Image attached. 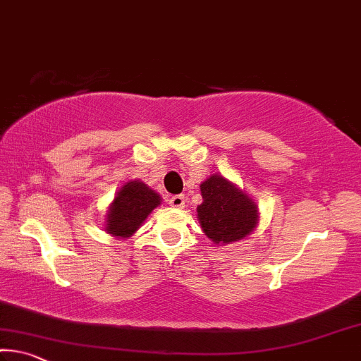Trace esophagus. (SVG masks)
Segmentation results:
<instances>
[{
    "mask_svg": "<svg viewBox=\"0 0 361 361\" xmlns=\"http://www.w3.org/2000/svg\"><path fill=\"white\" fill-rule=\"evenodd\" d=\"M185 201H186V199H185V196H183V194H176V196L170 197L169 204L175 209H183V207H185Z\"/></svg>",
    "mask_w": 361,
    "mask_h": 361,
    "instance_id": "obj_1",
    "label": "esophagus"
}]
</instances>
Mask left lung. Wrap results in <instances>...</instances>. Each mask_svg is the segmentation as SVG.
Listing matches in <instances>:
<instances>
[{
    "instance_id": "left-lung-1",
    "label": "left lung",
    "mask_w": 361,
    "mask_h": 361,
    "mask_svg": "<svg viewBox=\"0 0 361 361\" xmlns=\"http://www.w3.org/2000/svg\"><path fill=\"white\" fill-rule=\"evenodd\" d=\"M202 204L197 219L215 244L244 239L259 223V210L247 194L221 175H210L201 185Z\"/></svg>"
}]
</instances>
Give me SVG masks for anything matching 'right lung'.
Returning <instances> with one entry per match:
<instances>
[{
	"label": "right lung",
	"mask_w": 361,
	"mask_h": 361,
	"mask_svg": "<svg viewBox=\"0 0 361 361\" xmlns=\"http://www.w3.org/2000/svg\"><path fill=\"white\" fill-rule=\"evenodd\" d=\"M160 202L159 194L142 181L125 183L107 210L106 231L116 238H130Z\"/></svg>",
	"instance_id": "obj_1"
}]
</instances>
